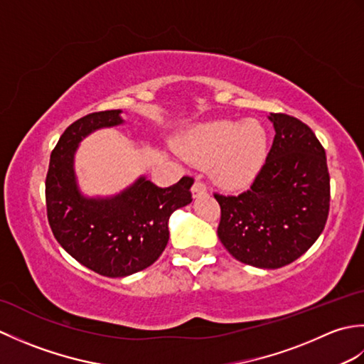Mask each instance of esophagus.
I'll use <instances>...</instances> for the list:
<instances>
[{
  "label": "esophagus",
  "mask_w": 364,
  "mask_h": 364,
  "mask_svg": "<svg viewBox=\"0 0 364 364\" xmlns=\"http://www.w3.org/2000/svg\"><path fill=\"white\" fill-rule=\"evenodd\" d=\"M208 192L206 189V184L202 180H196L194 186H192V196L194 197H200V196H205Z\"/></svg>",
  "instance_id": "1"
}]
</instances>
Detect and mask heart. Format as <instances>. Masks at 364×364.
I'll use <instances>...</instances> for the list:
<instances>
[{
	"instance_id": "b5f03b06",
	"label": "heart",
	"mask_w": 364,
	"mask_h": 364,
	"mask_svg": "<svg viewBox=\"0 0 364 364\" xmlns=\"http://www.w3.org/2000/svg\"><path fill=\"white\" fill-rule=\"evenodd\" d=\"M269 137L253 120L219 119L202 123L184 139L183 150L198 166H213V176L222 186L237 188L258 175L267 158Z\"/></svg>"
}]
</instances>
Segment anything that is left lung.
I'll return each mask as SVG.
<instances>
[{"label":"left lung","instance_id":"obj_1","mask_svg":"<svg viewBox=\"0 0 364 364\" xmlns=\"http://www.w3.org/2000/svg\"><path fill=\"white\" fill-rule=\"evenodd\" d=\"M275 137L252 186L214 194L218 236L244 264L278 269L301 257L322 233L330 210L326 150L311 128L288 114H270Z\"/></svg>","mask_w":364,"mask_h":364}]
</instances>
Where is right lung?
<instances>
[{
	"label": "right lung",
	"mask_w": 364,
	"mask_h": 364,
	"mask_svg": "<svg viewBox=\"0 0 364 364\" xmlns=\"http://www.w3.org/2000/svg\"><path fill=\"white\" fill-rule=\"evenodd\" d=\"M120 109L92 112L73 122L50 158L45 181L46 214L54 237L82 266L105 277H127L151 266L168 242V218L192 202L194 180L183 176L158 188L139 176L112 197H84L76 183L75 153L100 128L122 125Z\"/></svg>",
	"instance_id": "obj_1"
}]
</instances>
